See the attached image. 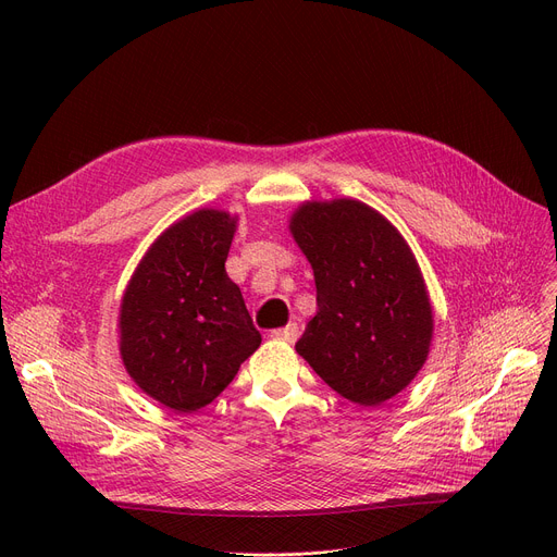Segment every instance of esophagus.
I'll use <instances>...</instances> for the list:
<instances>
[{
	"label": "esophagus",
	"instance_id": "esophagus-1",
	"mask_svg": "<svg viewBox=\"0 0 557 557\" xmlns=\"http://www.w3.org/2000/svg\"><path fill=\"white\" fill-rule=\"evenodd\" d=\"M271 336H273L275 341L296 343V341H298V336H300V330H298V325H296V323H290V325H286V327L273 330V332H271Z\"/></svg>",
	"mask_w": 557,
	"mask_h": 557
}]
</instances>
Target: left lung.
Returning <instances> with one entry per match:
<instances>
[{
    "mask_svg": "<svg viewBox=\"0 0 557 557\" xmlns=\"http://www.w3.org/2000/svg\"><path fill=\"white\" fill-rule=\"evenodd\" d=\"M307 255L318 311L296 352L341 397L382 406L429 357L433 313L397 227L361 200L305 202L288 223Z\"/></svg>",
    "mask_w": 557,
    "mask_h": 557,
    "instance_id": "left-lung-1",
    "label": "left lung"
}]
</instances>
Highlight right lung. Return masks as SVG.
Segmentation results:
<instances>
[{"mask_svg": "<svg viewBox=\"0 0 557 557\" xmlns=\"http://www.w3.org/2000/svg\"><path fill=\"white\" fill-rule=\"evenodd\" d=\"M237 216L198 210L166 227L135 269L120 311L133 382L175 413L214 401L261 343L225 273Z\"/></svg>", "mask_w": 557, "mask_h": 557, "instance_id": "obj_1", "label": "right lung"}]
</instances>
